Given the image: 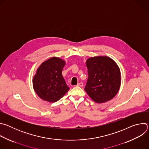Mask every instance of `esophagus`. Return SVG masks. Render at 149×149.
Instances as JSON below:
<instances>
[{"mask_svg": "<svg viewBox=\"0 0 149 149\" xmlns=\"http://www.w3.org/2000/svg\"><path fill=\"white\" fill-rule=\"evenodd\" d=\"M83 83L82 82H79L78 84H77V86L78 87H83Z\"/></svg>", "mask_w": 149, "mask_h": 149, "instance_id": "obj_1", "label": "esophagus"}]
</instances>
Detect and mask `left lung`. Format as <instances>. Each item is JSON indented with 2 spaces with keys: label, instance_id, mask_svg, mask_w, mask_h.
<instances>
[{
  "label": "left lung",
  "instance_id": "left-lung-1",
  "mask_svg": "<svg viewBox=\"0 0 149 149\" xmlns=\"http://www.w3.org/2000/svg\"><path fill=\"white\" fill-rule=\"evenodd\" d=\"M88 78L84 90L97 103L113 98L121 86V72L117 63L107 56H97L86 61Z\"/></svg>",
  "mask_w": 149,
  "mask_h": 149
}]
</instances>
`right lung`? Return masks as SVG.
<instances>
[{"label":"right lung","mask_w":149,"mask_h":149,"mask_svg":"<svg viewBox=\"0 0 149 149\" xmlns=\"http://www.w3.org/2000/svg\"><path fill=\"white\" fill-rule=\"evenodd\" d=\"M65 61L52 57L42 62L33 78V87L36 94L44 101L55 102L70 90L62 72Z\"/></svg>","instance_id":"right-lung-1"}]
</instances>
